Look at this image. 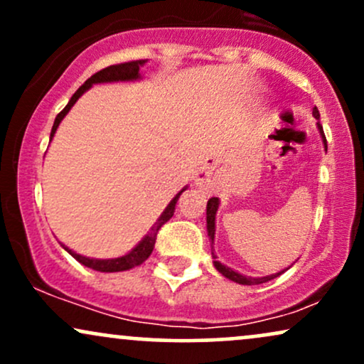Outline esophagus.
<instances>
[{
  "label": "esophagus",
  "mask_w": 364,
  "mask_h": 364,
  "mask_svg": "<svg viewBox=\"0 0 364 364\" xmlns=\"http://www.w3.org/2000/svg\"><path fill=\"white\" fill-rule=\"evenodd\" d=\"M208 176H210V169H208V168H202V169L198 171V173H196V181L203 183Z\"/></svg>",
  "instance_id": "esophagus-1"
}]
</instances>
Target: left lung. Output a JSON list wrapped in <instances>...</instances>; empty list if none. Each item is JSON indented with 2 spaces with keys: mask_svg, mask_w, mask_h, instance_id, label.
<instances>
[{
  "mask_svg": "<svg viewBox=\"0 0 364 364\" xmlns=\"http://www.w3.org/2000/svg\"><path fill=\"white\" fill-rule=\"evenodd\" d=\"M313 116H315L316 119H320V112H318V109H316V107H313ZM316 127H318V132H320V135H321V140H323L325 150H327V140H325L323 128H321L320 121H318V123H316ZM219 203H220V200L217 198V196H214V198H210V200H208V202H207V232H208V237H210V245H212V248H214V237H215V215H217V210H219ZM212 258H214V267H215L217 270H219L220 274L224 275V277H228L229 281H232V282L243 284V286H257V284L269 282V281H272V279L279 277V275H281L282 272H286V270L289 269V267H287V269L281 270V272H277V274H270V275H265V277H248V275H243V274L236 272V270L229 269V267H225V265H223V263H220V262H217V260H215L217 257H215L214 250H212Z\"/></svg>",
  "mask_w": 364,
  "mask_h": 364,
  "instance_id": "1",
  "label": "left lung"
}]
</instances>
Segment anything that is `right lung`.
Here are the masks:
<instances>
[{"instance_id": "obj_1", "label": "right lung", "mask_w": 364, "mask_h": 364, "mask_svg": "<svg viewBox=\"0 0 364 364\" xmlns=\"http://www.w3.org/2000/svg\"><path fill=\"white\" fill-rule=\"evenodd\" d=\"M145 63H147L145 60L121 63V65L107 66V68L101 70V72L92 75L89 80L83 83L80 89H78L72 95V99H70V102L66 104L65 109H63L60 114L56 116V119H54V124H53V129H51V140H53L54 133H56L58 127H60L63 118L68 114V111L72 109L73 104L77 102L78 99H80L82 95L90 89L92 85H95V83L140 80V78H141L140 68L145 65ZM186 188L188 186L183 188V190L179 191V193L174 196L173 200H171V202L168 203V207L164 208V212H162L161 217L157 219V223L152 225V229H150L147 235L141 237L140 243L136 245L135 248L132 250V252L123 255V257H118V258H90V257H83V255H78L77 252H73V250H70L68 246H65V245H61V246L66 250V252L72 255L75 260L80 262L82 265L89 267V269H92V270H97V272H123V270H129V269H133V267L141 265V263H144L150 257V253H152L154 245H156V240H157L159 229H161L162 225L168 223L171 217L174 215V210H176V203H178L179 196H181V193L186 190Z\"/></svg>"}]
</instances>
